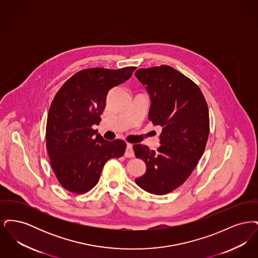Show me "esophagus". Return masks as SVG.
I'll list each match as a JSON object with an SVG mask.
<instances>
[{
  "mask_svg": "<svg viewBox=\"0 0 258 258\" xmlns=\"http://www.w3.org/2000/svg\"><path fill=\"white\" fill-rule=\"evenodd\" d=\"M124 157L125 158H134L135 157V152H134V149H133V145L127 143L126 144V149H125V152H124Z\"/></svg>",
  "mask_w": 258,
  "mask_h": 258,
  "instance_id": "1",
  "label": "esophagus"
}]
</instances>
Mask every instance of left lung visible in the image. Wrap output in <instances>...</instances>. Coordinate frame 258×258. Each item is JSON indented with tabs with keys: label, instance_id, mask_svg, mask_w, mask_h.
<instances>
[{
	"label": "left lung",
	"instance_id": "obj_1",
	"mask_svg": "<svg viewBox=\"0 0 258 258\" xmlns=\"http://www.w3.org/2000/svg\"><path fill=\"white\" fill-rule=\"evenodd\" d=\"M151 97L149 120L162 127L156 151L134 146L147 166L135 183L150 194L163 196L190 176L202 157L210 132L208 105L197 84L170 66L139 69L135 74Z\"/></svg>",
	"mask_w": 258,
	"mask_h": 258
}]
</instances>
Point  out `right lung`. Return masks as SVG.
Instances as JSON below:
<instances>
[{
    "instance_id": "obj_1",
    "label": "right lung",
    "mask_w": 258,
    "mask_h": 258,
    "mask_svg": "<svg viewBox=\"0 0 258 258\" xmlns=\"http://www.w3.org/2000/svg\"><path fill=\"white\" fill-rule=\"evenodd\" d=\"M135 69H86L67 80L55 95L47 116L46 148L51 167L67 190L89 191L98 184L105 162L124 154L123 140H104L92 126L101 120L108 92L125 82Z\"/></svg>"
}]
</instances>
